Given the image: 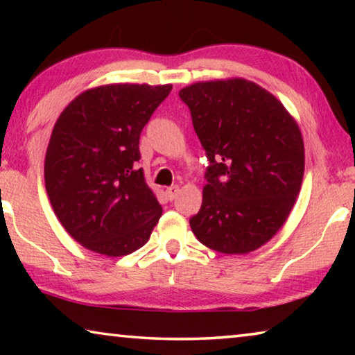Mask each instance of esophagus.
Returning a JSON list of instances; mask_svg holds the SVG:
<instances>
[{
    "instance_id": "obj_1",
    "label": "esophagus",
    "mask_w": 355,
    "mask_h": 355,
    "mask_svg": "<svg viewBox=\"0 0 355 355\" xmlns=\"http://www.w3.org/2000/svg\"><path fill=\"white\" fill-rule=\"evenodd\" d=\"M178 191H180L178 186H171V188H167V189H166V196H167V199H169V200H173V199H175L177 194H178Z\"/></svg>"
}]
</instances>
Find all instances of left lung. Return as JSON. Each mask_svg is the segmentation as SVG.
I'll return each instance as SVG.
<instances>
[{
  "instance_id": "1",
  "label": "left lung",
  "mask_w": 355,
  "mask_h": 355,
  "mask_svg": "<svg viewBox=\"0 0 355 355\" xmlns=\"http://www.w3.org/2000/svg\"><path fill=\"white\" fill-rule=\"evenodd\" d=\"M178 95L209 161L192 233L222 254H249L280 230L300 191L305 155L296 120L243 78L196 83Z\"/></svg>"
}]
</instances>
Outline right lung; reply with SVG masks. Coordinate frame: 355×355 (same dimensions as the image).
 Instances as JSON below:
<instances>
[{
    "label": "right lung",
    "instance_id": "1",
    "mask_svg": "<svg viewBox=\"0 0 355 355\" xmlns=\"http://www.w3.org/2000/svg\"><path fill=\"white\" fill-rule=\"evenodd\" d=\"M172 84H106L78 95L56 120L45 188L56 218L83 248L123 257L163 214L137 167L141 131Z\"/></svg>",
    "mask_w": 355,
    "mask_h": 355
}]
</instances>
